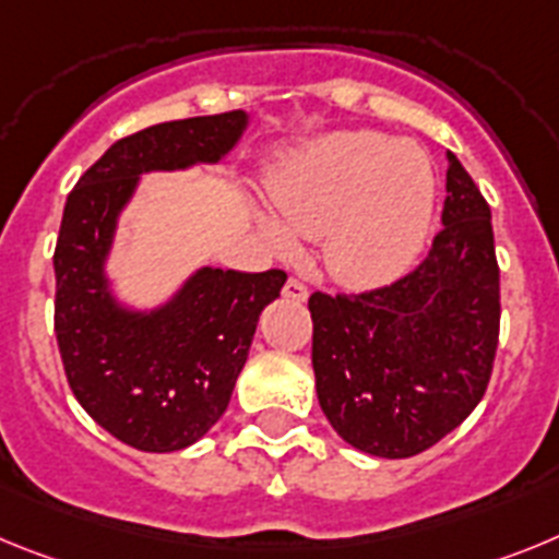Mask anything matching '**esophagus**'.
<instances>
[{"label": "esophagus", "instance_id": "34e87169", "mask_svg": "<svg viewBox=\"0 0 559 559\" xmlns=\"http://www.w3.org/2000/svg\"><path fill=\"white\" fill-rule=\"evenodd\" d=\"M284 298L295 300V304H304V300L309 298V289L300 284L298 278H289V281H286V286H284Z\"/></svg>", "mask_w": 559, "mask_h": 559}]
</instances>
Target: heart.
<instances>
[{"mask_svg":"<svg viewBox=\"0 0 559 559\" xmlns=\"http://www.w3.org/2000/svg\"><path fill=\"white\" fill-rule=\"evenodd\" d=\"M278 225L261 222L278 255L293 239H323L340 284L368 289L414 264L436 211V171L421 145L373 129H343L300 145L270 177Z\"/></svg>","mask_w":559,"mask_h":559,"instance_id":"heart-1","label":"heart"}]
</instances>
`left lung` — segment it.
Wrapping results in <instances>:
<instances>
[{
  "instance_id": "1",
  "label": "left lung",
  "mask_w": 559,
  "mask_h": 559,
  "mask_svg": "<svg viewBox=\"0 0 559 559\" xmlns=\"http://www.w3.org/2000/svg\"><path fill=\"white\" fill-rule=\"evenodd\" d=\"M441 225L405 278L309 298L318 402L340 439L368 455L433 448L489 385L501 326L492 213L450 152Z\"/></svg>"
}]
</instances>
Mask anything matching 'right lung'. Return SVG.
Listing matches in <instances>:
<instances>
[{"label": "right lung", "instance_id": "right-lung-1", "mask_svg": "<svg viewBox=\"0 0 559 559\" xmlns=\"http://www.w3.org/2000/svg\"><path fill=\"white\" fill-rule=\"evenodd\" d=\"M247 111L171 120L118 140L67 197L56 255V337L67 382L106 433L143 453H174L227 411L259 314L286 273L202 266L154 309L111 293L118 219L148 171L216 165L247 129Z\"/></svg>", "mask_w": 559, "mask_h": 559}]
</instances>
